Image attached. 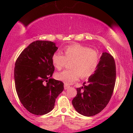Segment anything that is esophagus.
I'll list each match as a JSON object with an SVG mask.
<instances>
[{
  "mask_svg": "<svg viewBox=\"0 0 133 133\" xmlns=\"http://www.w3.org/2000/svg\"><path fill=\"white\" fill-rule=\"evenodd\" d=\"M64 89H65V90H66V89H69V88H70V86H68V85L65 84L64 86Z\"/></svg>",
  "mask_w": 133,
  "mask_h": 133,
  "instance_id": "34e87169",
  "label": "esophagus"
}]
</instances>
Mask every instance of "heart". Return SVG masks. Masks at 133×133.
<instances>
[{
	"label": "heart",
	"mask_w": 133,
	"mask_h": 133,
	"mask_svg": "<svg viewBox=\"0 0 133 133\" xmlns=\"http://www.w3.org/2000/svg\"><path fill=\"white\" fill-rule=\"evenodd\" d=\"M64 56L60 52H55L52 56L54 68L61 69L67 61H72L71 70H65L56 74L58 80L66 85H70L78 80L81 76L86 78L92 75L99 64V54L97 51L79 44H74L65 47Z\"/></svg>",
	"instance_id": "b5f03b06"
}]
</instances>
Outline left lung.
<instances>
[{
	"instance_id": "1",
	"label": "left lung",
	"mask_w": 133,
	"mask_h": 133,
	"mask_svg": "<svg viewBox=\"0 0 133 133\" xmlns=\"http://www.w3.org/2000/svg\"><path fill=\"white\" fill-rule=\"evenodd\" d=\"M116 82L114 58L103 52L95 72L89 76L88 84L77 89V95L72 104L77 112L92 116L100 112L109 102Z\"/></svg>"
}]
</instances>
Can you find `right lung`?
I'll return each instance as SVG.
<instances>
[{"mask_svg": "<svg viewBox=\"0 0 133 133\" xmlns=\"http://www.w3.org/2000/svg\"><path fill=\"white\" fill-rule=\"evenodd\" d=\"M57 49L53 42L36 41L21 52L15 64L17 94L32 114L44 115L51 111L64 90L63 82L52 78L54 71L52 56Z\"/></svg>", "mask_w": 133, "mask_h": 133, "instance_id": "1", "label": "right lung"}]
</instances>
